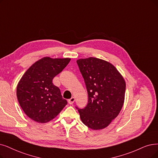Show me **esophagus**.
<instances>
[{
    "label": "esophagus",
    "mask_w": 158,
    "mask_h": 158,
    "mask_svg": "<svg viewBox=\"0 0 158 158\" xmlns=\"http://www.w3.org/2000/svg\"><path fill=\"white\" fill-rule=\"evenodd\" d=\"M74 100H75L74 97H72L70 99L68 100V102L69 103V104H73L74 103Z\"/></svg>",
    "instance_id": "34e87169"
}]
</instances>
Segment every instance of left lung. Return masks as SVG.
<instances>
[{"instance_id": "obj_1", "label": "left lung", "mask_w": 158, "mask_h": 158, "mask_svg": "<svg viewBox=\"0 0 158 158\" xmlns=\"http://www.w3.org/2000/svg\"><path fill=\"white\" fill-rule=\"evenodd\" d=\"M84 79L88 103L79 109L81 121L94 130H102L121 111L124 102L126 82L110 62L90 57L77 61Z\"/></svg>"}]
</instances>
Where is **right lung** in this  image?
<instances>
[{"label": "right lung", "mask_w": 158, "mask_h": 158, "mask_svg": "<svg viewBox=\"0 0 158 158\" xmlns=\"http://www.w3.org/2000/svg\"><path fill=\"white\" fill-rule=\"evenodd\" d=\"M70 58L44 57L25 72L17 86V97L22 110L33 121L46 123L57 116L67 104L52 80Z\"/></svg>", "instance_id": "add662e5"}]
</instances>
